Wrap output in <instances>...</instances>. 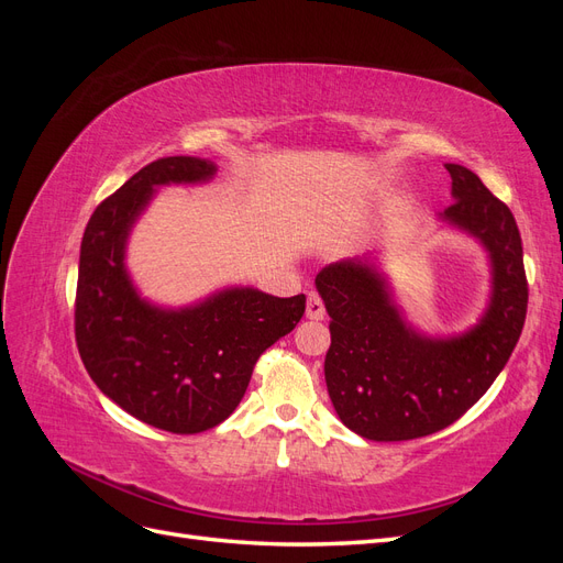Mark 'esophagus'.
<instances>
[{"mask_svg": "<svg viewBox=\"0 0 563 563\" xmlns=\"http://www.w3.org/2000/svg\"><path fill=\"white\" fill-rule=\"evenodd\" d=\"M305 314H308V319L312 321H319L327 317V308H323V302L317 294H308V305H305Z\"/></svg>", "mask_w": 563, "mask_h": 563, "instance_id": "obj_1", "label": "esophagus"}]
</instances>
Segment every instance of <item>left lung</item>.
I'll return each instance as SVG.
<instances>
[{
    "mask_svg": "<svg viewBox=\"0 0 563 563\" xmlns=\"http://www.w3.org/2000/svg\"><path fill=\"white\" fill-rule=\"evenodd\" d=\"M446 172L453 203L437 220L484 249L490 275L486 308L470 329H418L378 255L333 263L314 279L331 317L329 397L364 439L406 441L449 428L500 376L523 329L528 286L515 216L470 168L446 164Z\"/></svg>",
    "mask_w": 563,
    "mask_h": 563,
    "instance_id": "left-lung-1",
    "label": "left lung"
}]
</instances>
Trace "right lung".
<instances>
[{"mask_svg":"<svg viewBox=\"0 0 563 563\" xmlns=\"http://www.w3.org/2000/svg\"><path fill=\"white\" fill-rule=\"evenodd\" d=\"M216 172V162L199 157L147 164L93 211L79 253L75 333L84 366L119 408L174 434L223 422L258 356L305 312L302 294L277 298L253 286H223L172 308L133 282L129 240L152 199L168 185H207Z\"/></svg>","mask_w":563,"mask_h":563,"instance_id":"add662e5","label":"right lung"}]
</instances>
